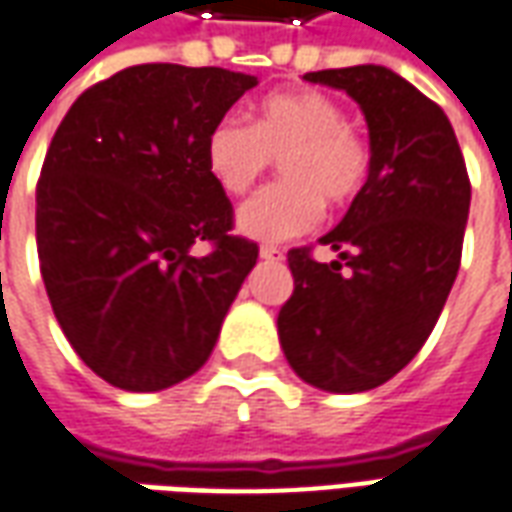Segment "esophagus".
I'll list each match as a JSON object with an SVG mask.
<instances>
[{
	"mask_svg": "<svg viewBox=\"0 0 512 512\" xmlns=\"http://www.w3.org/2000/svg\"><path fill=\"white\" fill-rule=\"evenodd\" d=\"M260 260H271V263H277L282 260V252L277 246H260Z\"/></svg>",
	"mask_w": 512,
	"mask_h": 512,
	"instance_id": "1",
	"label": "esophagus"
}]
</instances>
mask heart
<instances>
[{
	"mask_svg": "<svg viewBox=\"0 0 512 512\" xmlns=\"http://www.w3.org/2000/svg\"><path fill=\"white\" fill-rule=\"evenodd\" d=\"M282 156V180L238 210V230L255 241H291L316 227L324 205H349L366 188L371 149L346 110L318 91L271 94L255 124L221 116L205 141L210 177L227 194H246Z\"/></svg>",
	"mask_w": 512,
	"mask_h": 512,
	"instance_id": "1",
	"label": "heart"
}]
</instances>
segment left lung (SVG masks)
Instances as JSON below:
<instances>
[{
  "label": "left lung",
  "mask_w": 512,
  "mask_h": 512,
  "mask_svg": "<svg viewBox=\"0 0 512 512\" xmlns=\"http://www.w3.org/2000/svg\"><path fill=\"white\" fill-rule=\"evenodd\" d=\"M305 80L360 105L371 171L338 227L318 238L338 260L288 252L293 293L277 330L307 385L371 391L418 355L441 316L460 268L471 185L446 113L396 71L366 63Z\"/></svg>",
  "instance_id": "8db88e82"
}]
</instances>
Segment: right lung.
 Masks as SVG:
<instances>
[{"instance_id":"add662e5","label":"right lung","mask_w":512,"mask_h":512,"mask_svg":"<svg viewBox=\"0 0 512 512\" xmlns=\"http://www.w3.org/2000/svg\"><path fill=\"white\" fill-rule=\"evenodd\" d=\"M257 77L144 63L69 107L35 194V244L57 324L82 363L121 391L188 380L257 244L230 235L232 205L205 141ZM199 240L214 252L194 256Z\"/></svg>"}]
</instances>
